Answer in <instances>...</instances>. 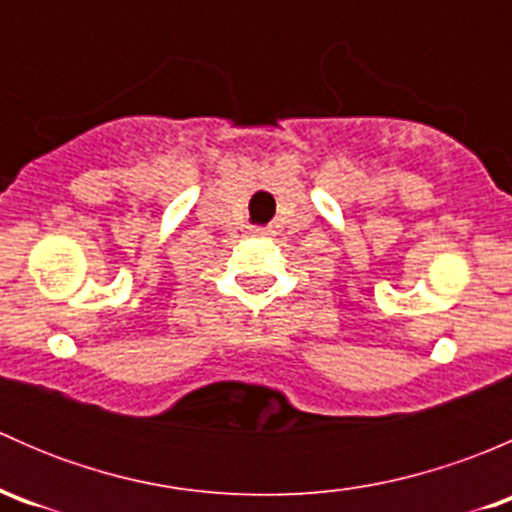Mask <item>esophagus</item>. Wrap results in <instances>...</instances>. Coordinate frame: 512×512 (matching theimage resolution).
<instances>
[{"mask_svg": "<svg viewBox=\"0 0 512 512\" xmlns=\"http://www.w3.org/2000/svg\"><path fill=\"white\" fill-rule=\"evenodd\" d=\"M252 232H255V235H270V227H255V230H252Z\"/></svg>", "mask_w": 512, "mask_h": 512, "instance_id": "1", "label": "esophagus"}]
</instances>
